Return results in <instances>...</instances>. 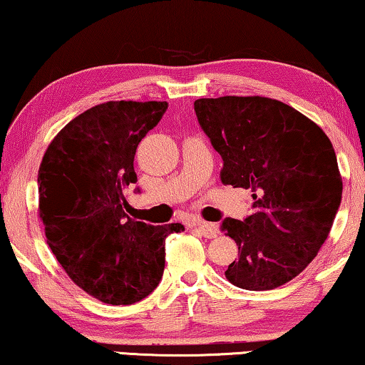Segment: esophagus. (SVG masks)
Returning <instances> with one entry per match:
<instances>
[{"mask_svg": "<svg viewBox=\"0 0 365 365\" xmlns=\"http://www.w3.org/2000/svg\"><path fill=\"white\" fill-rule=\"evenodd\" d=\"M192 227L199 232L200 235H204L205 239H214V237H217V234H219L217 227H215L214 224H207V222H202V220H194Z\"/></svg>", "mask_w": 365, "mask_h": 365, "instance_id": "34e87169", "label": "esophagus"}]
</instances>
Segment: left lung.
<instances>
[{"mask_svg": "<svg viewBox=\"0 0 365 365\" xmlns=\"http://www.w3.org/2000/svg\"><path fill=\"white\" fill-rule=\"evenodd\" d=\"M194 112L224 161L222 182L253 199L248 217L222 220L239 245L227 279L250 292L282 287L318 255L341 205L334 148L314 121L273 98H199Z\"/></svg>", "mask_w": 365, "mask_h": 365, "instance_id": "obj_1", "label": "left lung"}]
</instances>
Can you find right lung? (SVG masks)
<instances>
[{"mask_svg":"<svg viewBox=\"0 0 365 365\" xmlns=\"http://www.w3.org/2000/svg\"><path fill=\"white\" fill-rule=\"evenodd\" d=\"M166 108V102L133 100L95 105L57 133L39 166L47 244L72 282L103 303L146 298L165 272L166 237L184 230L125 212L136 148Z\"/></svg>","mask_w":365,"mask_h":365,"instance_id":"1","label":"right lung"}]
</instances>
